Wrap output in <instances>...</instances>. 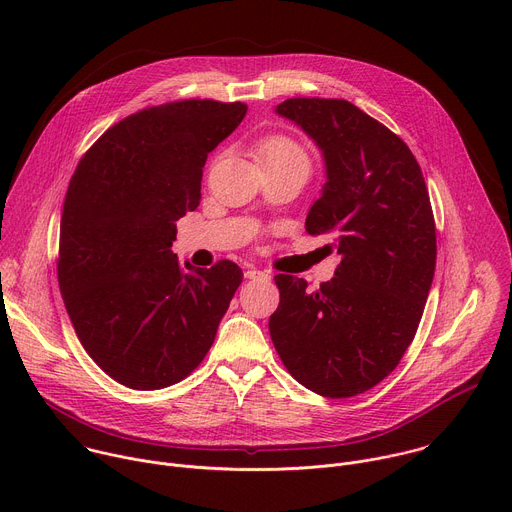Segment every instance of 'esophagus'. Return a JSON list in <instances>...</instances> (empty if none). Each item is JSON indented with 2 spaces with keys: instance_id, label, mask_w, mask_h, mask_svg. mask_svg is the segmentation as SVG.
I'll use <instances>...</instances> for the list:
<instances>
[{
  "instance_id": "34e87169",
  "label": "esophagus",
  "mask_w": 512,
  "mask_h": 512,
  "mask_svg": "<svg viewBox=\"0 0 512 512\" xmlns=\"http://www.w3.org/2000/svg\"><path fill=\"white\" fill-rule=\"evenodd\" d=\"M245 277L251 281H271V273L269 271H261V269H249L245 271Z\"/></svg>"
}]
</instances>
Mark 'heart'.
I'll return each instance as SVG.
<instances>
[{"instance_id":"heart-1","label":"heart","mask_w":512,"mask_h":512,"mask_svg":"<svg viewBox=\"0 0 512 512\" xmlns=\"http://www.w3.org/2000/svg\"><path fill=\"white\" fill-rule=\"evenodd\" d=\"M255 156L263 166L271 164H302L310 168V160L306 150L298 141L285 135H269L263 137L255 145Z\"/></svg>"}]
</instances>
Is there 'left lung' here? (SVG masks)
<instances>
[{
    "instance_id": "1",
    "label": "left lung",
    "mask_w": 512,
    "mask_h": 512,
    "mask_svg": "<svg viewBox=\"0 0 512 512\" xmlns=\"http://www.w3.org/2000/svg\"><path fill=\"white\" fill-rule=\"evenodd\" d=\"M322 150L326 184L306 218L336 237L334 279L310 291L275 275L273 346L306 389L354 397L389 377L417 332L435 271V221L407 143L344 99L298 97L275 109Z\"/></svg>"
}]
</instances>
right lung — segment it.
I'll return each instance as SVG.
<instances>
[{
	"label": "right lung",
	"instance_id": "obj_1",
	"mask_svg": "<svg viewBox=\"0 0 512 512\" xmlns=\"http://www.w3.org/2000/svg\"><path fill=\"white\" fill-rule=\"evenodd\" d=\"M245 103L186 99L109 127L70 178L60 218L58 285L72 326L117 383L164 389L210 350L243 271L178 263L176 221L200 204L208 154Z\"/></svg>",
	"mask_w": 512,
	"mask_h": 512
}]
</instances>
